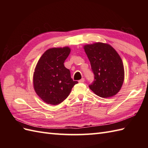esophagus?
<instances>
[{
    "instance_id": "obj_1",
    "label": "esophagus",
    "mask_w": 148,
    "mask_h": 148,
    "mask_svg": "<svg viewBox=\"0 0 148 148\" xmlns=\"http://www.w3.org/2000/svg\"><path fill=\"white\" fill-rule=\"evenodd\" d=\"M84 82V78H82V79H81L79 80V83H83Z\"/></svg>"
}]
</instances>
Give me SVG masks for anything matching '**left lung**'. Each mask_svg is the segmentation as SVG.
Here are the masks:
<instances>
[{
    "instance_id": "8db88e82",
    "label": "left lung",
    "mask_w": 148,
    "mask_h": 148,
    "mask_svg": "<svg viewBox=\"0 0 148 148\" xmlns=\"http://www.w3.org/2000/svg\"><path fill=\"white\" fill-rule=\"evenodd\" d=\"M91 64L95 80L90 90L102 98H109L120 90L125 77L122 60L109 44L95 42L83 46Z\"/></svg>"
}]
</instances>
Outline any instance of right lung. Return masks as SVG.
Masks as SVG:
<instances>
[{
	"instance_id": "obj_1",
	"label": "right lung",
	"mask_w": 148,
	"mask_h": 148,
	"mask_svg": "<svg viewBox=\"0 0 148 148\" xmlns=\"http://www.w3.org/2000/svg\"><path fill=\"white\" fill-rule=\"evenodd\" d=\"M71 48H49L40 56L33 76L34 88L44 102L58 105L70 94L77 81H73L71 72L64 66V62L70 54Z\"/></svg>"
}]
</instances>
